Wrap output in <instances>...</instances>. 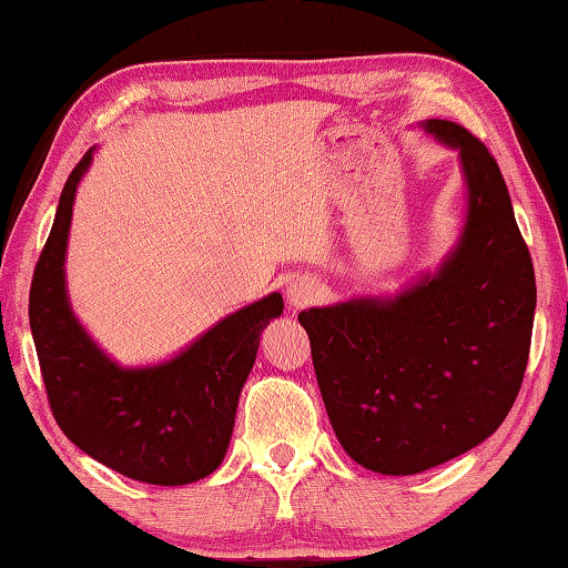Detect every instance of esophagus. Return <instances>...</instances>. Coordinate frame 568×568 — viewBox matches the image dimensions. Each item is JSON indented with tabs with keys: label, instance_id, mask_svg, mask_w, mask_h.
Segmentation results:
<instances>
[{
	"label": "esophagus",
	"instance_id": "1",
	"mask_svg": "<svg viewBox=\"0 0 568 568\" xmlns=\"http://www.w3.org/2000/svg\"><path fill=\"white\" fill-rule=\"evenodd\" d=\"M286 297H290V305L294 307H307L321 297V286H317L313 278H297V282H292L290 290H286Z\"/></svg>",
	"mask_w": 568,
	"mask_h": 568
}]
</instances>
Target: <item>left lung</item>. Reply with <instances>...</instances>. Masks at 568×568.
I'll return each mask as SVG.
<instances>
[{"label":"left lung","instance_id":"left-lung-1","mask_svg":"<svg viewBox=\"0 0 568 568\" xmlns=\"http://www.w3.org/2000/svg\"><path fill=\"white\" fill-rule=\"evenodd\" d=\"M426 129L460 152L468 181L457 251L395 300L300 313L341 447L383 476H414L491 437L515 406L532 338V258L494 154L460 123Z\"/></svg>","mask_w":568,"mask_h":568}]
</instances>
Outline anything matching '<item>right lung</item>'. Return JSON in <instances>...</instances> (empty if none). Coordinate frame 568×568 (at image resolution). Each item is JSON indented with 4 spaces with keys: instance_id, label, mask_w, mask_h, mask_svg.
<instances>
[{
    "instance_id": "1",
    "label": "right lung",
    "mask_w": 568,
    "mask_h": 568,
    "mask_svg": "<svg viewBox=\"0 0 568 568\" xmlns=\"http://www.w3.org/2000/svg\"><path fill=\"white\" fill-rule=\"evenodd\" d=\"M90 160L92 152L67 178L30 284V331L51 414L82 453L121 476L154 486L193 484L224 460L261 331L282 315L284 300L274 292L237 310L160 367L113 364L74 321L64 290L74 191Z\"/></svg>"
}]
</instances>
